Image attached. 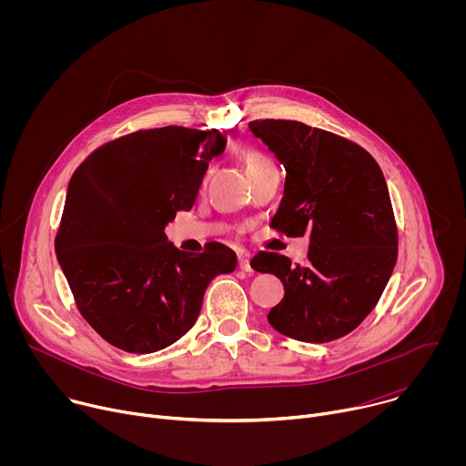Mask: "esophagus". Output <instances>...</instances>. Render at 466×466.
Masks as SVG:
<instances>
[{
  "label": "esophagus",
  "instance_id": "1",
  "mask_svg": "<svg viewBox=\"0 0 466 466\" xmlns=\"http://www.w3.org/2000/svg\"><path fill=\"white\" fill-rule=\"evenodd\" d=\"M238 265L239 269L245 273H252V265H250V256L247 252H239L238 256Z\"/></svg>",
  "mask_w": 466,
  "mask_h": 466
}]
</instances>
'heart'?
Instances as JSON below:
<instances>
[{
  "instance_id": "b5f03b06",
  "label": "heart",
  "mask_w": 466,
  "mask_h": 466,
  "mask_svg": "<svg viewBox=\"0 0 466 466\" xmlns=\"http://www.w3.org/2000/svg\"><path fill=\"white\" fill-rule=\"evenodd\" d=\"M243 162H245V169L250 171V169L259 167V166L265 164V162H269V158L263 157L261 153H258V151H254V149H248V151L243 155Z\"/></svg>"
}]
</instances>
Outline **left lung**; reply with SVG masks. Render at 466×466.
Masks as SVG:
<instances>
[{"mask_svg": "<svg viewBox=\"0 0 466 466\" xmlns=\"http://www.w3.org/2000/svg\"><path fill=\"white\" fill-rule=\"evenodd\" d=\"M248 127L286 167L271 227L309 236L304 263L265 250L252 258L254 271L284 284L268 320L297 341L339 339L374 309L396 263L398 230L383 173L361 146L334 132L293 119Z\"/></svg>", "mask_w": 466, "mask_h": 466, "instance_id": "8db88e82", "label": "left lung"}]
</instances>
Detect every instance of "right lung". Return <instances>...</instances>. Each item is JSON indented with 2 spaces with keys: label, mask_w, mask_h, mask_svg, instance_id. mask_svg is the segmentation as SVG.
I'll use <instances>...</instances> for the list:
<instances>
[{
  "label": "right lung",
  "mask_w": 466,
  "mask_h": 466,
  "mask_svg": "<svg viewBox=\"0 0 466 466\" xmlns=\"http://www.w3.org/2000/svg\"><path fill=\"white\" fill-rule=\"evenodd\" d=\"M225 146L218 128H140L72 175L55 250L79 313L106 343L130 354L169 347L195 324L212 279L236 269L223 243L193 254L164 234Z\"/></svg>",
  "instance_id": "right-lung-1"
}]
</instances>
